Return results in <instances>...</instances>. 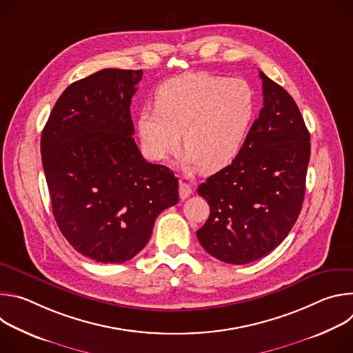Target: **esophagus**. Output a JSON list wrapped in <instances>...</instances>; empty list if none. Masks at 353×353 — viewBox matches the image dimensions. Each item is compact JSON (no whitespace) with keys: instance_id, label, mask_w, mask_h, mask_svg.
Listing matches in <instances>:
<instances>
[{"instance_id":"34e87169","label":"esophagus","mask_w":353,"mask_h":353,"mask_svg":"<svg viewBox=\"0 0 353 353\" xmlns=\"http://www.w3.org/2000/svg\"><path fill=\"white\" fill-rule=\"evenodd\" d=\"M191 192H192L191 185L187 184V183H184V181H180V184H179V194H180V198H181V199H185V198H188V196L191 195Z\"/></svg>"}]
</instances>
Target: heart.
<instances>
[{"label":"heart","mask_w":353,"mask_h":353,"mask_svg":"<svg viewBox=\"0 0 353 353\" xmlns=\"http://www.w3.org/2000/svg\"><path fill=\"white\" fill-rule=\"evenodd\" d=\"M155 108L138 114L145 155L166 162L179 150L183 135L184 168L215 173L240 154L256 117L257 97L244 79L188 72L157 89Z\"/></svg>","instance_id":"1"}]
</instances>
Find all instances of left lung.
<instances>
[{
	"mask_svg": "<svg viewBox=\"0 0 353 353\" xmlns=\"http://www.w3.org/2000/svg\"><path fill=\"white\" fill-rule=\"evenodd\" d=\"M264 108L236 159L198 187L211 208L199 244L228 264L268 256L293 228L305 199L310 134L292 96L264 72Z\"/></svg>",
	"mask_w": 353,
	"mask_h": 353,
	"instance_id": "left-lung-1",
	"label": "left lung"
}]
</instances>
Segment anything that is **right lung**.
<instances>
[{
    "label": "right lung",
    "mask_w": 353,
    "mask_h": 353,
    "mask_svg": "<svg viewBox=\"0 0 353 353\" xmlns=\"http://www.w3.org/2000/svg\"><path fill=\"white\" fill-rule=\"evenodd\" d=\"M142 70L106 68L71 83L43 128L53 215L68 243L102 264L146 245L158 215L179 203L170 169L146 162L132 138L131 99Z\"/></svg>",
    "instance_id": "add662e5"
}]
</instances>
